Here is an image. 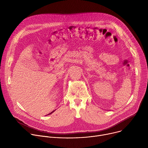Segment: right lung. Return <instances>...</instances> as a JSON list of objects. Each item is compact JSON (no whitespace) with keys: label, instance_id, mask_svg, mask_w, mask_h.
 <instances>
[{"label":"right lung","instance_id":"obj_1","mask_svg":"<svg viewBox=\"0 0 148 148\" xmlns=\"http://www.w3.org/2000/svg\"><path fill=\"white\" fill-rule=\"evenodd\" d=\"M54 111H53V112H51V113H50V114H51V113H52V112H54Z\"/></svg>","mask_w":148,"mask_h":148}]
</instances>
